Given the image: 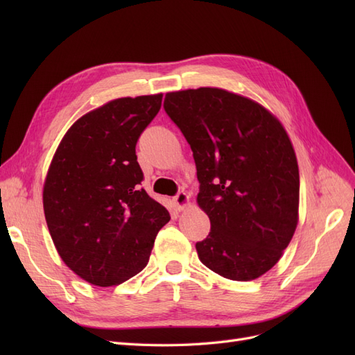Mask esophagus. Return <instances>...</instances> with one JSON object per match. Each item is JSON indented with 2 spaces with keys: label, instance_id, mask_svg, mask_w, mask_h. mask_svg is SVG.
<instances>
[{
  "label": "esophagus",
  "instance_id": "34e87169",
  "mask_svg": "<svg viewBox=\"0 0 355 355\" xmlns=\"http://www.w3.org/2000/svg\"><path fill=\"white\" fill-rule=\"evenodd\" d=\"M173 202H175V206L178 207V210H185L191 204V200H189V196L187 194V192L180 191V192H178V196L173 198Z\"/></svg>",
  "mask_w": 355,
  "mask_h": 355
}]
</instances>
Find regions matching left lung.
<instances>
[{"mask_svg":"<svg viewBox=\"0 0 355 355\" xmlns=\"http://www.w3.org/2000/svg\"><path fill=\"white\" fill-rule=\"evenodd\" d=\"M164 110L191 145L197 202L210 219L196 244L200 261L234 282L259 278L299 220V167L286 128L261 103L218 87L170 92Z\"/></svg>","mask_w":355,"mask_h":355,"instance_id":"left-lung-1","label":"left lung"}]
</instances>
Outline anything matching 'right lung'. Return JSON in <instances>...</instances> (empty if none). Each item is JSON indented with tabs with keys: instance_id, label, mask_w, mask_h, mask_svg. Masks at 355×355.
Wrapping results in <instances>:
<instances>
[{
	"instance_id": "1",
	"label": "right lung",
	"mask_w": 355,
	"mask_h": 355,
	"mask_svg": "<svg viewBox=\"0 0 355 355\" xmlns=\"http://www.w3.org/2000/svg\"><path fill=\"white\" fill-rule=\"evenodd\" d=\"M163 93L118 98L75 121L62 137L42 189L46 222L62 261L83 280L118 286L146 266L164 206L139 187L136 144Z\"/></svg>"
}]
</instances>
